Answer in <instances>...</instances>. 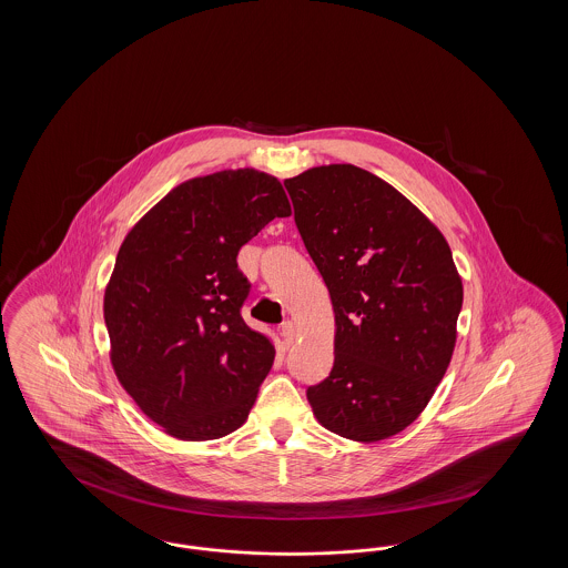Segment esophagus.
<instances>
[{
  "instance_id": "1",
  "label": "esophagus",
  "mask_w": 568,
  "mask_h": 568,
  "mask_svg": "<svg viewBox=\"0 0 568 568\" xmlns=\"http://www.w3.org/2000/svg\"><path fill=\"white\" fill-rule=\"evenodd\" d=\"M281 336H283V345L290 347L294 343V338H296V325L292 324V322H285V324L281 325Z\"/></svg>"
}]
</instances>
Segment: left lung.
I'll return each instance as SVG.
<instances>
[{
    "instance_id": "1",
    "label": "left lung",
    "mask_w": 568,
    "mask_h": 568,
    "mask_svg": "<svg viewBox=\"0 0 568 568\" xmlns=\"http://www.w3.org/2000/svg\"><path fill=\"white\" fill-rule=\"evenodd\" d=\"M334 306V366L306 389L329 433L375 443L405 430L445 375L462 308L452 248L375 174L332 163L285 181Z\"/></svg>"
}]
</instances>
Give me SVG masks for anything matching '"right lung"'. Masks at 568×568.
<instances>
[{"label": "right lung", "instance_id": "obj_1", "mask_svg": "<svg viewBox=\"0 0 568 568\" xmlns=\"http://www.w3.org/2000/svg\"><path fill=\"white\" fill-rule=\"evenodd\" d=\"M292 209L257 170H223L170 191L119 248L104 296L112 366L165 433L213 440L241 428L274 347L244 324L239 251Z\"/></svg>", "mask_w": 568, "mask_h": 568}]
</instances>
